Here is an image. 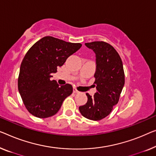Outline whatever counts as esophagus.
<instances>
[{
    "mask_svg": "<svg viewBox=\"0 0 156 156\" xmlns=\"http://www.w3.org/2000/svg\"><path fill=\"white\" fill-rule=\"evenodd\" d=\"M73 91V93H75V94H78V93H79V92L78 91V90H76V89H75V88H74Z\"/></svg>",
    "mask_w": 156,
    "mask_h": 156,
    "instance_id": "obj_1",
    "label": "esophagus"
}]
</instances>
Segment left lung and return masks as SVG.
Segmentation results:
<instances>
[{"instance_id":"left-lung-1","label":"left lung","mask_w":156,"mask_h":156,"mask_svg":"<svg viewBox=\"0 0 156 156\" xmlns=\"http://www.w3.org/2000/svg\"><path fill=\"white\" fill-rule=\"evenodd\" d=\"M85 45L95 53L96 71L94 83L97 92L93 97L86 94L87 103L80 106L79 111L87 119L99 120L110 114L113 106L119 101L125 84L123 65L120 55L110 44L94 41Z\"/></svg>"}]
</instances>
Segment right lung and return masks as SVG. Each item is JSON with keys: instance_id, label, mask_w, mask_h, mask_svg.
Segmentation results:
<instances>
[{"instance_id": "1", "label": "right lung", "mask_w": 156, "mask_h": 156, "mask_svg": "<svg viewBox=\"0 0 156 156\" xmlns=\"http://www.w3.org/2000/svg\"><path fill=\"white\" fill-rule=\"evenodd\" d=\"M81 46L80 43L45 36L29 49L21 64L18 90L30 113L45 118L59 111L64 99L73 92V87L70 84L59 86L50 78Z\"/></svg>"}]
</instances>
